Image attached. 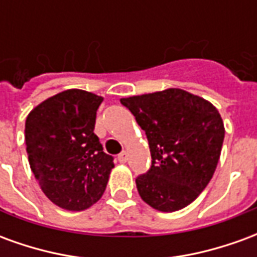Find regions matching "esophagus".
I'll list each match as a JSON object with an SVG mask.
<instances>
[{
	"label": "esophagus",
	"instance_id": "obj_1",
	"mask_svg": "<svg viewBox=\"0 0 257 257\" xmlns=\"http://www.w3.org/2000/svg\"><path fill=\"white\" fill-rule=\"evenodd\" d=\"M118 161L121 162V164H125V162L128 161V154H126V151H122V153L118 156Z\"/></svg>",
	"mask_w": 257,
	"mask_h": 257
}]
</instances>
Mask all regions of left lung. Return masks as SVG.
Here are the masks:
<instances>
[{"mask_svg": "<svg viewBox=\"0 0 257 257\" xmlns=\"http://www.w3.org/2000/svg\"><path fill=\"white\" fill-rule=\"evenodd\" d=\"M149 140L150 169L136 178L146 204L175 212L208 186L220 158L224 125L212 103L178 88L121 99Z\"/></svg>", "mask_w": 257, "mask_h": 257, "instance_id": "8db88e82", "label": "left lung"}]
</instances>
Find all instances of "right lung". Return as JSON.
Here are the masks:
<instances>
[{"mask_svg": "<svg viewBox=\"0 0 257 257\" xmlns=\"http://www.w3.org/2000/svg\"><path fill=\"white\" fill-rule=\"evenodd\" d=\"M101 96L68 89L44 100L26 118L29 162L53 204L84 210L97 202L114 168L93 129Z\"/></svg>", "mask_w": 257, "mask_h": 257, "instance_id": "1", "label": "right lung"}]
</instances>
